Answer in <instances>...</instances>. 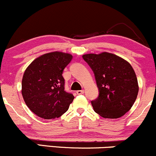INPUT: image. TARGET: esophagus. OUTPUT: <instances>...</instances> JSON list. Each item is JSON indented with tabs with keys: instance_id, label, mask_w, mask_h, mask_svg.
I'll return each instance as SVG.
<instances>
[{
	"instance_id": "1",
	"label": "esophagus",
	"mask_w": 156,
	"mask_h": 156,
	"mask_svg": "<svg viewBox=\"0 0 156 156\" xmlns=\"http://www.w3.org/2000/svg\"><path fill=\"white\" fill-rule=\"evenodd\" d=\"M84 93V90H78V91H76V93L78 95H81V94H83V93Z\"/></svg>"
}]
</instances>
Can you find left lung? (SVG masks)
I'll use <instances>...</instances> for the list:
<instances>
[{
  "mask_svg": "<svg viewBox=\"0 0 156 156\" xmlns=\"http://www.w3.org/2000/svg\"><path fill=\"white\" fill-rule=\"evenodd\" d=\"M94 73L99 96L91 101L101 117L117 119L127 113L137 99L138 83L133 68L122 57L102 52L83 55Z\"/></svg>",
  "mask_w": 156,
  "mask_h": 156,
  "instance_id": "8db88e82",
  "label": "left lung"
}]
</instances>
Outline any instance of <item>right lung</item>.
Wrapping results in <instances>:
<instances>
[{
	"label": "right lung",
	"instance_id": "obj_1",
	"mask_svg": "<svg viewBox=\"0 0 156 156\" xmlns=\"http://www.w3.org/2000/svg\"><path fill=\"white\" fill-rule=\"evenodd\" d=\"M73 59L70 54L51 52L37 57L24 71L22 93L27 106L45 119L60 117L68 110L74 96L65 91L63 71Z\"/></svg>",
	"mask_w": 156,
	"mask_h": 156
}]
</instances>
